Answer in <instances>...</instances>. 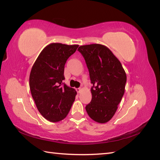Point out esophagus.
Wrapping results in <instances>:
<instances>
[{
    "instance_id": "obj_1",
    "label": "esophagus",
    "mask_w": 160,
    "mask_h": 160,
    "mask_svg": "<svg viewBox=\"0 0 160 160\" xmlns=\"http://www.w3.org/2000/svg\"><path fill=\"white\" fill-rule=\"evenodd\" d=\"M76 91H77V93H79L80 92H81V88H77V89H76Z\"/></svg>"
}]
</instances>
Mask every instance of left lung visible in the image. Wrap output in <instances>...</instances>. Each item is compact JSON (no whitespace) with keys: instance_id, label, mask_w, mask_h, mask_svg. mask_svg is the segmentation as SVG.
<instances>
[{"instance_id":"left-lung-1","label":"left lung","mask_w":160,"mask_h":160,"mask_svg":"<svg viewBox=\"0 0 160 160\" xmlns=\"http://www.w3.org/2000/svg\"><path fill=\"white\" fill-rule=\"evenodd\" d=\"M79 52L84 57L91 83L92 99L85 109L95 122L105 123L113 118L122 100L126 73L120 61L107 47L100 44L82 45Z\"/></svg>"}]
</instances>
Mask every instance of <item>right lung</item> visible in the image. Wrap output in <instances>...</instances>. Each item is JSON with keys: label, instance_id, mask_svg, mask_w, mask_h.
<instances>
[{"label": "right lung", "instance_id": "right-lung-1", "mask_svg": "<svg viewBox=\"0 0 160 160\" xmlns=\"http://www.w3.org/2000/svg\"><path fill=\"white\" fill-rule=\"evenodd\" d=\"M78 47L51 43L43 49L32 67L31 95L38 111L49 122L65 118L75 101L77 91L62 81L66 61Z\"/></svg>", "mask_w": 160, "mask_h": 160}]
</instances>
